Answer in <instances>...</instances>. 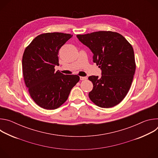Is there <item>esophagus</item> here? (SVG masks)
Here are the masks:
<instances>
[{
    "label": "esophagus",
    "instance_id": "34e87169",
    "mask_svg": "<svg viewBox=\"0 0 158 158\" xmlns=\"http://www.w3.org/2000/svg\"><path fill=\"white\" fill-rule=\"evenodd\" d=\"M87 78V77H82V76H80V80L81 81H84V80H86Z\"/></svg>",
    "mask_w": 158,
    "mask_h": 158
}]
</instances>
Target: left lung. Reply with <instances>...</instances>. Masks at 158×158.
Wrapping results in <instances>:
<instances>
[{
  "mask_svg": "<svg viewBox=\"0 0 158 158\" xmlns=\"http://www.w3.org/2000/svg\"><path fill=\"white\" fill-rule=\"evenodd\" d=\"M77 37L91 49L93 62L102 71L101 77H88L93 84L90 99L100 107L118 105L129 91L136 70L131 44L121 34L112 31L78 34Z\"/></svg>",
  "mask_w": 158,
  "mask_h": 158,
  "instance_id": "8db88e82",
  "label": "left lung"
}]
</instances>
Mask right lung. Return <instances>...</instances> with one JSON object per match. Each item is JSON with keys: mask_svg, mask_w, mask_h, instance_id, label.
Listing matches in <instances>:
<instances>
[{"mask_svg": "<svg viewBox=\"0 0 158 158\" xmlns=\"http://www.w3.org/2000/svg\"><path fill=\"white\" fill-rule=\"evenodd\" d=\"M72 36L61 32L42 34L24 51L22 57L24 82L32 99L44 109L59 107L79 81L77 75H65L54 69L59 65V49Z\"/></svg>", "mask_w": 158, "mask_h": 158, "instance_id": "obj_1", "label": "right lung"}]
</instances>
